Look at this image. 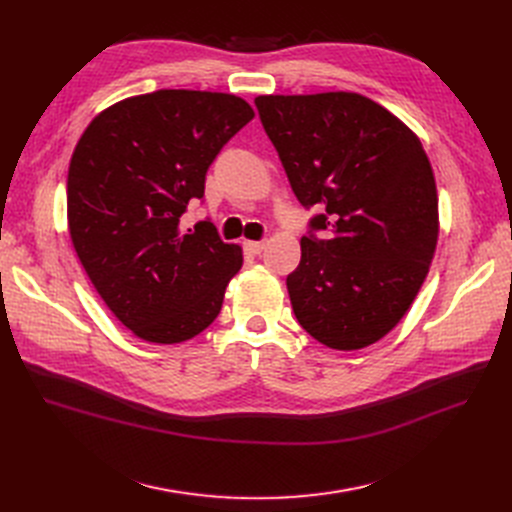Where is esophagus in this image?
Returning <instances> with one entry per match:
<instances>
[{"instance_id":"esophagus-1","label":"esophagus","mask_w":512,"mask_h":512,"mask_svg":"<svg viewBox=\"0 0 512 512\" xmlns=\"http://www.w3.org/2000/svg\"><path fill=\"white\" fill-rule=\"evenodd\" d=\"M246 248H248L252 254H262V250L266 248V239H260V241H246Z\"/></svg>"}]
</instances>
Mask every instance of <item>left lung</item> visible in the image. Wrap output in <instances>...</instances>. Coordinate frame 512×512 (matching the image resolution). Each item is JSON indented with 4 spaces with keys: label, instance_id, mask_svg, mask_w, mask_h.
Wrapping results in <instances>:
<instances>
[{
    "label": "left lung",
    "instance_id": "8db88e82",
    "mask_svg": "<svg viewBox=\"0 0 512 512\" xmlns=\"http://www.w3.org/2000/svg\"><path fill=\"white\" fill-rule=\"evenodd\" d=\"M254 104L298 202L319 210L287 275L296 319L333 350L367 348L400 323L435 252L437 191L423 145L358 93L258 95Z\"/></svg>",
    "mask_w": 512,
    "mask_h": 512
}]
</instances>
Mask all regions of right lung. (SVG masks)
<instances>
[{
    "label": "right lung",
    "mask_w": 512,
    "mask_h": 512,
    "mask_svg": "<svg viewBox=\"0 0 512 512\" xmlns=\"http://www.w3.org/2000/svg\"><path fill=\"white\" fill-rule=\"evenodd\" d=\"M254 118L231 93L160 89L97 114L66 183L72 246L116 319L154 344H179L221 312L241 248L210 221L181 229L223 145Z\"/></svg>",
    "instance_id": "obj_1"
}]
</instances>
